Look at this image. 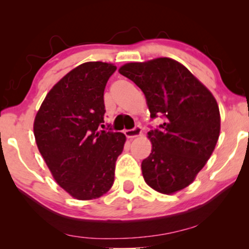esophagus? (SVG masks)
Listing matches in <instances>:
<instances>
[{"mask_svg":"<svg viewBox=\"0 0 249 249\" xmlns=\"http://www.w3.org/2000/svg\"><path fill=\"white\" fill-rule=\"evenodd\" d=\"M142 134V127L141 125H136L135 128L132 129H127V130H124V135L127 138H135V137H138V136H141Z\"/></svg>","mask_w":249,"mask_h":249,"instance_id":"34e87169","label":"esophagus"}]
</instances>
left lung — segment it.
<instances>
[{
  "instance_id": "obj_1",
  "label": "left lung",
  "mask_w": 249,
  "mask_h": 249,
  "mask_svg": "<svg viewBox=\"0 0 249 249\" xmlns=\"http://www.w3.org/2000/svg\"><path fill=\"white\" fill-rule=\"evenodd\" d=\"M145 94L151 118L152 153L142 160L146 183L173 194L189 186L211 158L220 136V111L212 93L178 61L159 57L119 69Z\"/></svg>"
}]
</instances>
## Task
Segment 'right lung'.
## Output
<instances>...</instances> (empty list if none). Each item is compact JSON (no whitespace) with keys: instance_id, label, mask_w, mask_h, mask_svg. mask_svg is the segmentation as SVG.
<instances>
[{"instance_id":"1","label":"right lung","mask_w":249,"mask_h":249,"mask_svg":"<svg viewBox=\"0 0 249 249\" xmlns=\"http://www.w3.org/2000/svg\"><path fill=\"white\" fill-rule=\"evenodd\" d=\"M117 67L86 62L67 73L43 101L34 135L57 185L77 199H95L114 181L125 136L104 128V89Z\"/></svg>"}]
</instances>
